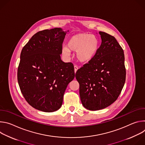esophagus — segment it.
Wrapping results in <instances>:
<instances>
[{
	"instance_id": "1",
	"label": "esophagus",
	"mask_w": 145,
	"mask_h": 145,
	"mask_svg": "<svg viewBox=\"0 0 145 145\" xmlns=\"http://www.w3.org/2000/svg\"><path fill=\"white\" fill-rule=\"evenodd\" d=\"M74 72L76 73V72H77V69H78V67H77V66H76V65H74Z\"/></svg>"
}]
</instances>
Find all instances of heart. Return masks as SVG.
Segmentation results:
<instances>
[{"label":"heart","instance_id":"obj_1","mask_svg":"<svg viewBox=\"0 0 145 145\" xmlns=\"http://www.w3.org/2000/svg\"><path fill=\"white\" fill-rule=\"evenodd\" d=\"M99 47L97 38L87 33H79L71 37L68 42L67 47L63 48V54L69 56L71 51L76 52L77 59L82 63H88L96 56Z\"/></svg>","mask_w":145,"mask_h":145}]
</instances>
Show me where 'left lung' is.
I'll use <instances>...</instances> for the list:
<instances>
[{"instance_id":"8db88e82","label":"left lung","mask_w":145,"mask_h":145,"mask_svg":"<svg viewBox=\"0 0 145 145\" xmlns=\"http://www.w3.org/2000/svg\"><path fill=\"white\" fill-rule=\"evenodd\" d=\"M99 34L101 44L96 56L76 73L82 105L92 111L112 104L126 81L123 49L114 36L103 31Z\"/></svg>"}]
</instances>
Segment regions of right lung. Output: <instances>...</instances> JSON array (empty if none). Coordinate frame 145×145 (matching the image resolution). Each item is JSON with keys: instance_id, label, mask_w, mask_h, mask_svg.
Masks as SVG:
<instances>
[{"instance_id": "1", "label": "right lung", "mask_w": 145, "mask_h": 145, "mask_svg": "<svg viewBox=\"0 0 145 145\" xmlns=\"http://www.w3.org/2000/svg\"><path fill=\"white\" fill-rule=\"evenodd\" d=\"M66 33L61 28L39 31L20 53L17 72L20 89L29 104L41 111L58 110L74 78L73 64L64 63L60 57Z\"/></svg>"}]
</instances>
